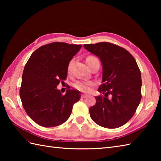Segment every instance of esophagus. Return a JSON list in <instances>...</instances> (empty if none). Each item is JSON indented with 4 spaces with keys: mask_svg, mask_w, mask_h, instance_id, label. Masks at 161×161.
<instances>
[{
    "mask_svg": "<svg viewBox=\"0 0 161 161\" xmlns=\"http://www.w3.org/2000/svg\"><path fill=\"white\" fill-rule=\"evenodd\" d=\"M87 96H88V95H86V94H82L81 95V97L82 98H85V97H86Z\"/></svg>",
    "mask_w": 161,
    "mask_h": 161,
    "instance_id": "1",
    "label": "esophagus"
}]
</instances>
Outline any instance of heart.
I'll list each match as a JSON object with an SVG mask.
<instances>
[{
  "label": "heart",
  "mask_w": 161,
  "mask_h": 161,
  "mask_svg": "<svg viewBox=\"0 0 161 161\" xmlns=\"http://www.w3.org/2000/svg\"><path fill=\"white\" fill-rule=\"evenodd\" d=\"M95 60H98V59L94 56H88L86 59V62L88 64ZM69 69H70V66H68V71H69ZM93 83L91 81H77L73 84V87L80 91L88 92L91 89V87L93 86Z\"/></svg>",
  "instance_id": "heart-1"
}]
</instances>
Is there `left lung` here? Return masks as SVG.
Segmentation results:
<instances>
[{
	"instance_id": "left-lung-1",
	"label": "left lung",
	"mask_w": 161,
	"mask_h": 161,
	"mask_svg": "<svg viewBox=\"0 0 161 161\" xmlns=\"http://www.w3.org/2000/svg\"><path fill=\"white\" fill-rule=\"evenodd\" d=\"M84 47L102 64V84L98 91L104 95L95 97L96 103L89 108L91 118L102 127H119L133 117L141 102V70L134 57L115 44L100 42Z\"/></svg>"
}]
</instances>
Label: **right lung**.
Here are the masks:
<instances>
[{
  "label": "right lung",
  "instance_id": "add662e5",
  "mask_svg": "<svg viewBox=\"0 0 161 161\" xmlns=\"http://www.w3.org/2000/svg\"><path fill=\"white\" fill-rule=\"evenodd\" d=\"M81 45L53 42L39 47L24 68L20 97L34 122L43 127H54L66 122L80 92L68 90L62 95L57 86L67 78L68 67Z\"/></svg>",
  "mask_w": 161,
  "mask_h": 161
}]
</instances>
